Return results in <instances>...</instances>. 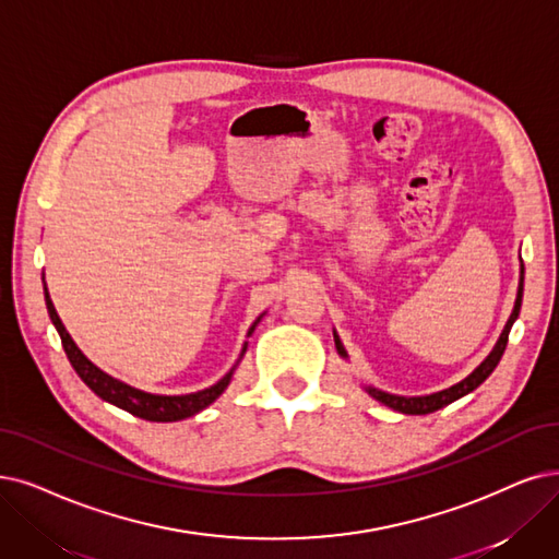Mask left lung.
Returning a JSON list of instances; mask_svg holds the SVG:
<instances>
[{"label": "left lung", "instance_id": "8db88e82", "mask_svg": "<svg viewBox=\"0 0 559 559\" xmlns=\"http://www.w3.org/2000/svg\"><path fill=\"white\" fill-rule=\"evenodd\" d=\"M521 302H523V277H521V286H519L516 305H513V311H511V317H509V321H507V325H504V330H502V334H500V340H498L496 348L490 350V355L486 357V360H484L471 376L463 378L461 383L452 385L450 390H442V392L429 394V396H396V394H388V392L373 390V388H369V394H371L373 399L381 401V404H385V406H390V408H394V411H399V413H406V415H429V413H436V411H440V408H444V406H450L452 401H456V399H461V396H465V394H471V392L477 390V388L486 381V378H488L490 373H493V369L498 367L500 357H502V353H504V348H507V342H509V330H511L513 321L519 319ZM334 344H337L340 355L346 357V350H344L340 337H334Z\"/></svg>", "mask_w": 559, "mask_h": 559}]
</instances>
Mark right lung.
Here are the masks:
<instances>
[{
    "label": "right lung",
    "mask_w": 559,
    "mask_h": 559,
    "mask_svg": "<svg viewBox=\"0 0 559 559\" xmlns=\"http://www.w3.org/2000/svg\"><path fill=\"white\" fill-rule=\"evenodd\" d=\"M46 305L50 311V319L55 323V328L59 330V337L63 344L66 355H69V360L73 365V369L78 371V376L82 381L92 388L100 399L109 401V404H115L128 413H132L135 417L148 419V421H178V419H186L197 415L199 411H204L206 406H211L213 401L227 390L229 381H231V373H227L222 378L219 383H215L209 390L202 392H194V394H183V396H160V394H146L142 390L130 388L121 381H115V378L107 376L105 371H100L98 367H94L92 362L86 360V357L80 353V348L73 344L71 334L66 332L61 319L57 317L55 305L46 292ZM257 325V323H254ZM254 325L250 328V334L254 330Z\"/></svg>",
    "instance_id": "obj_1"
}]
</instances>
